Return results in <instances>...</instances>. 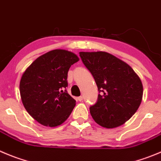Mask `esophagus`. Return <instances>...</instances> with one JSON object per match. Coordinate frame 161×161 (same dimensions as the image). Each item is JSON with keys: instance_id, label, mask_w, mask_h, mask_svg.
<instances>
[{"instance_id": "1", "label": "esophagus", "mask_w": 161, "mask_h": 161, "mask_svg": "<svg viewBox=\"0 0 161 161\" xmlns=\"http://www.w3.org/2000/svg\"><path fill=\"white\" fill-rule=\"evenodd\" d=\"M77 99L79 101H80V102H81V101L83 100V96H79V97L77 98Z\"/></svg>"}]
</instances>
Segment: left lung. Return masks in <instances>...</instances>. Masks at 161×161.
Here are the masks:
<instances>
[{
  "mask_svg": "<svg viewBox=\"0 0 161 161\" xmlns=\"http://www.w3.org/2000/svg\"><path fill=\"white\" fill-rule=\"evenodd\" d=\"M97 85L98 99L90 107L96 123L114 128L129 120L142 103L143 86L128 64L107 52H80Z\"/></svg>",
  "mask_w": 161,
  "mask_h": 161,
  "instance_id": "1",
  "label": "left lung"
}]
</instances>
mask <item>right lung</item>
<instances>
[{
    "mask_svg": "<svg viewBox=\"0 0 161 161\" xmlns=\"http://www.w3.org/2000/svg\"><path fill=\"white\" fill-rule=\"evenodd\" d=\"M78 57L65 50H53L39 57L23 74L19 92L28 114L46 126L63 123L76 100L66 91L70 66Z\"/></svg>",
    "mask_w": 161,
    "mask_h": 161,
    "instance_id": "right-lung-1",
    "label": "right lung"
}]
</instances>
